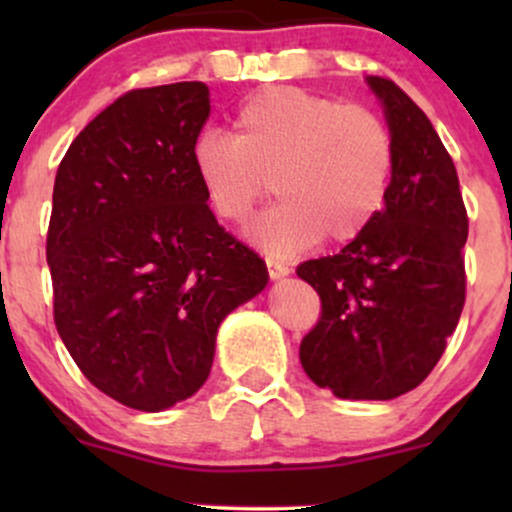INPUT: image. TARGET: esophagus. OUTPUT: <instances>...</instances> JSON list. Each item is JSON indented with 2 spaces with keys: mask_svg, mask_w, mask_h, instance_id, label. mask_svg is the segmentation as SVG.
Segmentation results:
<instances>
[{
  "mask_svg": "<svg viewBox=\"0 0 512 512\" xmlns=\"http://www.w3.org/2000/svg\"><path fill=\"white\" fill-rule=\"evenodd\" d=\"M267 272L272 279H284V276H289V264H284L281 260H276V257H267Z\"/></svg>",
  "mask_w": 512,
  "mask_h": 512,
  "instance_id": "obj_1",
  "label": "esophagus"
}]
</instances>
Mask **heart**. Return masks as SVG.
Returning a JSON list of instances; mask_svg holds the SVG:
<instances>
[{
    "mask_svg": "<svg viewBox=\"0 0 512 512\" xmlns=\"http://www.w3.org/2000/svg\"><path fill=\"white\" fill-rule=\"evenodd\" d=\"M233 129L236 137L199 134L192 163L209 207L226 223L248 221L274 187L281 202L248 228L260 248L289 255L320 236L349 243L385 207L395 139L366 105L272 86L240 105Z\"/></svg>",
    "mask_w": 512,
    "mask_h": 512,
    "instance_id": "heart-1",
    "label": "heart"
}]
</instances>
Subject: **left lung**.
Masks as SVG:
<instances>
[{"label": "left lung", "mask_w": 512, "mask_h": 512, "mask_svg": "<svg viewBox=\"0 0 512 512\" xmlns=\"http://www.w3.org/2000/svg\"><path fill=\"white\" fill-rule=\"evenodd\" d=\"M368 84L385 105L395 173L361 236L296 269L320 296L301 363L342 399H395L424 383L460 322L469 219L455 163L424 110L395 81Z\"/></svg>", "instance_id": "left-lung-1"}]
</instances>
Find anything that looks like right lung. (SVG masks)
<instances>
[{
    "label": "right lung",
    "instance_id": "right-lung-1",
    "mask_svg": "<svg viewBox=\"0 0 512 512\" xmlns=\"http://www.w3.org/2000/svg\"><path fill=\"white\" fill-rule=\"evenodd\" d=\"M202 81L134 88L81 129L52 190V315L103 395L161 411L207 383L221 320L267 264L211 214L192 149Z\"/></svg>",
    "mask_w": 512,
    "mask_h": 512
}]
</instances>
